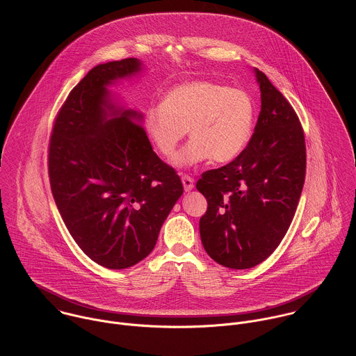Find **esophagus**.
Returning a JSON list of instances; mask_svg holds the SVG:
<instances>
[{
  "mask_svg": "<svg viewBox=\"0 0 356 356\" xmlns=\"http://www.w3.org/2000/svg\"><path fill=\"white\" fill-rule=\"evenodd\" d=\"M181 179H182L184 189H185L186 192H189V191H192V189H193V186H195V181H193V178H192V177H189V175H186V174H182Z\"/></svg>",
  "mask_w": 356,
  "mask_h": 356,
  "instance_id": "esophagus-1",
  "label": "esophagus"
}]
</instances>
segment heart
<instances>
[{
    "mask_svg": "<svg viewBox=\"0 0 356 356\" xmlns=\"http://www.w3.org/2000/svg\"><path fill=\"white\" fill-rule=\"evenodd\" d=\"M256 106L243 89L215 81L181 83L147 109L144 129L154 151L170 157L189 131L191 141L174 157L177 167H188L209 157L216 163L236 159L254 131Z\"/></svg>",
    "mask_w": 356,
    "mask_h": 356,
    "instance_id": "obj_1",
    "label": "heart"
}]
</instances>
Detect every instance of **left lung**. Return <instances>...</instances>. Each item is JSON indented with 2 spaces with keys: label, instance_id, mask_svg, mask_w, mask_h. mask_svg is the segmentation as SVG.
I'll return each instance as SVG.
<instances>
[{
  "label": "left lung",
  "instance_id": "8db88e82",
  "mask_svg": "<svg viewBox=\"0 0 356 356\" xmlns=\"http://www.w3.org/2000/svg\"><path fill=\"white\" fill-rule=\"evenodd\" d=\"M254 72L261 108L248 145L196 184L208 203L200 218L204 250L236 270L254 267L275 251L292 223L305 178L299 116L261 71Z\"/></svg>",
  "mask_w": 356,
  "mask_h": 356
}]
</instances>
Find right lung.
Returning <instances> with one entry per match:
<instances>
[{
	"label": "right lung",
	"mask_w": 356,
	"mask_h": 356,
	"mask_svg": "<svg viewBox=\"0 0 356 356\" xmlns=\"http://www.w3.org/2000/svg\"><path fill=\"white\" fill-rule=\"evenodd\" d=\"M137 58L96 65L70 92L51 127V195L74 241L93 261L127 268L152 252L184 193L177 171L156 153L137 112L112 111L106 85L140 71Z\"/></svg>",
	"instance_id": "right-lung-1"
}]
</instances>
